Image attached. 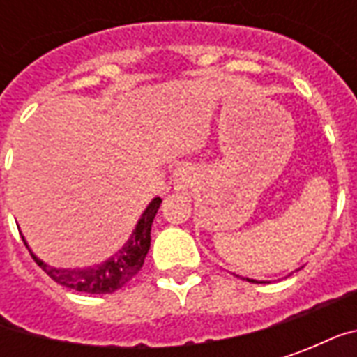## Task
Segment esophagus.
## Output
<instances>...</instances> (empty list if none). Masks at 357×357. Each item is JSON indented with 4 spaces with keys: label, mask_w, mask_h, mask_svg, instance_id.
Listing matches in <instances>:
<instances>
[{
    "label": "esophagus",
    "mask_w": 357,
    "mask_h": 357,
    "mask_svg": "<svg viewBox=\"0 0 357 357\" xmlns=\"http://www.w3.org/2000/svg\"><path fill=\"white\" fill-rule=\"evenodd\" d=\"M195 170L191 164H179L178 168L172 174V185L178 193H185L189 187L193 185Z\"/></svg>",
    "instance_id": "1"
}]
</instances>
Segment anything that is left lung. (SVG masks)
I'll return each mask as SVG.
<instances>
[{
  "label": "left lung",
  "instance_id": "8db88e82",
  "mask_svg": "<svg viewBox=\"0 0 357 357\" xmlns=\"http://www.w3.org/2000/svg\"><path fill=\"white\" fill-rule=\"evenodd\" d=\"M247 281H250V283H256V281H255V279H247Z\"/></svg>",
  "mask_w": 357,
  "mask_h": 357
}]
</instances>
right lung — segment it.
<instances>
[{
    "label": "right lung",
    "instance_id": "right-lung-1",
    "mask_svg": "<svg viewBox=\"0 0 357 357\" xmlns=\"http://www.w3.org/2000/svg\"><path fill=\"white\" fill-rule=\"evenodd\" d=\"M160 202H162L160 197H156V199L149 202V206L143 210L139 222H137L135 229L130 235V239L126 241L124 247L120 248L116 255H112L105 262L97 264V266L55 268V266H50V264L40 260L30 250L24 237H22V241H24V245L30 250L36 264L59 284L74 289L78 292H88V294H109V292L122 289L143 268L145 256H147L149 247H151V225H153L156 212L160 208Z\"/></svg>",
    "mask_w": 357,
    "mask_h": 357
}]
</instances>
